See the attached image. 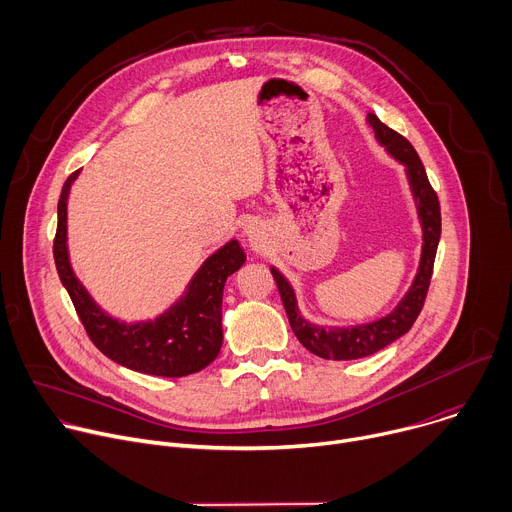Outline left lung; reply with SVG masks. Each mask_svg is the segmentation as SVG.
Here are the masks:
<instances>
[{
	"label": "left lung",
	"instance_id": "8db88e82",
	"mask_svg": "<svg viewBox=\"0 0 512 512\" xmlns=\"http://www.w3.org/2000/svg\"><path fill=\"white\" fill-rule=\"evenodd\" d=\"M367 121L373 127L377 141L387 150V154L405 166V174L409 180V188L415 200L421 233H423L421 257H419V267L411 287L407 289V294L395 306L393 312L369 324L346 326V328H340V326L326 328V326L308 322L300 314L294 287L289 285V281L275 267H271L291 330H294V334L304 344V348H308L312 354L326 360H356V358L371 356L409 332V328L413 326V322L417 320L423 308L431 273H433L437 243H440V235H442L440 200H437V194L427 180L425 168L415 148L403 135H399L397 131L381 123L377 115L369 113Z\"/></svg>",
	"mask_w": 512,
	"mask_h": 512
}]
</instances>
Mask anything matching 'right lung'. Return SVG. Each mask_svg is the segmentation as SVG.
Listing matches in <instances>:
<instances>
[{
    "mask_svg": "<svg viewBox=\"0 0 512 512\" xmlns=\"http://www.w3.org/2000/svg\"><path fill=\"white\" fill-rule=\"evenodd\" d=\"M79 172L66 178L60 192L54 263L89 338L105 356L137 373L174 379L202 371L223 346L225 281L247 259L239 241L216 249L194 273L184 294L158 318L131 324L117 320L97 306L68 259L66 202Z\"/></svg>",
    "mask_w": 512,
    "mask_h": 512,
    "instance_id": "add662e5",
    "label": "right lung"
}]
</instances>
